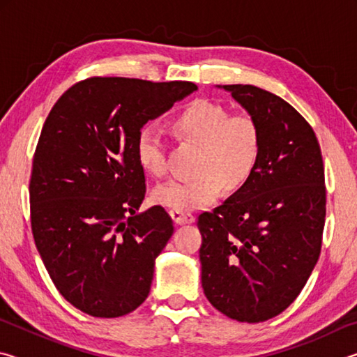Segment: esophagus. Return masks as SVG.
I'll list each match as a JSON object with an SVG mask.
<instances>
[{
    "mask_svg": "<svg viewBox=\"0 0 357 357\" xmlns=\"http://www.w3.org/2000/svg\"><path fill=\"white\" fill-rule=\"evenodd\" d=\"M170 215H172V219L174 220V223H178V225H185V223L195 222V215L190 214V213H181V211L172 209Z\"/></svg>",
    "mask_w": 357,
    "mask_h": 357,
    "instance_id": "obj_1",
    "label": "esophagus"
}]
</instances>
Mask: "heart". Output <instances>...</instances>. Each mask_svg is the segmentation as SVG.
<instances>
[{
    "label": "heart",
    "mask_w": 357,
    "mask_h": 357,
    "mask_svg": "<svg viewBox=\"0 0 357 357\" xmlns=\"http://www.w3.org/2000/svg\"><path fill=\"white\" fill-rule=\"evenodd\" d=\"M172 126L179 137L202 144L197 179H173L153 190V202L168 209L190 213L209 206L223 189L239 190L255 173L261 153V130L249 113L229 110L209 99L187 104ZM138 165L155 178L167 173L165 144L153 124H144L135 140Z\"/></svg>",
    "instance_id": "1"
}]
</instances>
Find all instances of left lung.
I'll list each match as a JSON object with an SVG mask.
<instances>
[{
    "label": "left lung",
    "instance_id": "8db88e82",
    "mask_svg": "<svg viewBox=\"0 0 357 357\" xmlns=\"http://www.w3.org/2000/svg\"><path fill=\"white\" fill-rule=\"evenodd\" d=\"M261 130V153L244 187L198 215L202 285L236 321L277 317L298 298L321 252L326 185L312 126L279 96L223 84Z\"/></svg>",
    "mask_w": 357,
    "mask_h": 357
}]
</instances>
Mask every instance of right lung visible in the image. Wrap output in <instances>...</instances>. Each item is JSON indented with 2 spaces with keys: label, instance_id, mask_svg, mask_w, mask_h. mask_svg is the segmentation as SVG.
Masks as SVG:
<instances>
[{
  "label": "right lung",
  "instance_id": "1",
  "mask_svg": "<svg viewBox=\"0 0 357 357\" xmlns=\"http://www.w3.org/2000/svg\"><path fill=\"white\" fill-rule=\"evenodd\" d=\"M195 89L192 82L91 77L48 113L29 179L31 229L48 275L75 309L116 318L148 298L174 228L162 206L137 213L146 184L135 140Z\"/></svg>",
  "mask_w": 357,
  "mask_h": 357
}]
</instances>
